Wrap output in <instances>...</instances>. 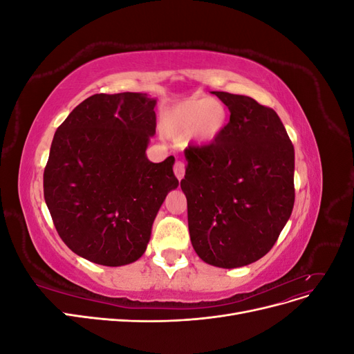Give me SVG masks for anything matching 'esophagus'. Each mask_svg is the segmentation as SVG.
<instances>
[{
	"mask_svg": "<svg viewBox=\"0 0 354 354\" xmlns=\"http://www.w3.org/2000/svg\"><path fill=\"white\" fill-rule=\"evenodd\" d=\"M185 173H186V164L183 162V160H176L174 164V174L178 180H181L185 177Z\"/></svg>",
	"mask_w": 354,
	"mask_h": 354,
	"instance_id": "1",
	"label": "esophagus"
}]
</instances>
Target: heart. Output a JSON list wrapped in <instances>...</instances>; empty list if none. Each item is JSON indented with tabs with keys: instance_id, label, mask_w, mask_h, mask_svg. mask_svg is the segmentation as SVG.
Listing matches in <instances>:
<instances>
[{
	"instance_id": "1",
	"label": "heart",
	"mask_w": 354,
	"mask_h": 354,
	"mask_svg": "<svg viewBox=\"0 0 354 354\" xmlns=\"http://www.w3.org/2000/svg\"><path fill=\"white\" fill-rule=\"evenodd\" d=\"M227 124L224 106L207 97H195L178 103L164 120V130L169 136L187 134L190 140L211 143L223 133Z\"/></svg>"
}]
</instances>
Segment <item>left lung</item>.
<instances>
[{
	"mask_svg": "<svg viewBox=\"0 0 354 354\" xmlns=\"http://www.w3.org/2000/svg\"><path fill=\"white\" fill-rule=\"evenodd\" d=\"M214 94L230 121L212 143L186 149L180 186L199 259L234 269L269 252L291 217L294 146L272 108L248 95Z\"/></svg>",
	"mask_w": 354,
	"mask_h": 354,
	"instance_id": "left-lung-1",
	"label": "left lung"
}]
</instances>
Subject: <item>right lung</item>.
Returning a JSON list of instances; mask_svg holds the SVG:
<instances>
[{"label":"right lung","instance_id":"obj_1","mask_svg":"<svg viewBox=\"0 0 354 354\" xmlns=\"http://www.w3.org/2000/svg\"><path fill=\"white\" fill-rule=\"evenodd\" d=\"M156 100L143 93L94 94L57 128L44 169V199L68 248L102 266L145 254L168 192L174 156L153 164Z\"/></svg>","mask_w":354,"mask_h":354}]
</instances>
